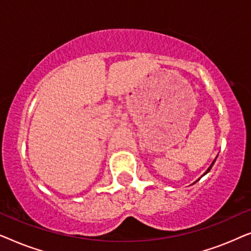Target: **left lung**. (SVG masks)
I'll use <instances>...</instances> for the list:
<instances>
[{"instance_id": "1", "label": "left lung", "mask_w": 251, "mask_h": 251, "mask_svg": "<svg viewBox=\"0 0 251 251\" xmlns=\"http://www.w3.org/2000/svg\"><path fill=\"white\" fill-rule=\"evenodd\" d=\"M216 159H217V157H216ZM216 159H215L214 161H212V163L210 164V167H209V168H208V170H207V171H205V173L203 174V176H204V175H205V174H208V173H209V171H210V169H211V168H212V166H214V163H215V161H216ZM197 181H198V180H197Z\"/></svg>"}]
</instances>
